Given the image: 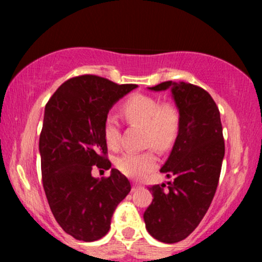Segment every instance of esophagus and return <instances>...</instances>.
<instances>
[{"label":"esophagus","instance_id":"obj_1","mask_svg":"<svg viewBox=\"0 0 262 262\" xmlns=\"http://www.w3.org/2000/svg\"><path fill=\"white\" fill-rule=\"evenodd\" d=\"M140 187H141L140 185H137V183H133V188H132V189H133V191H137V189L140 188Z\"/></svg>","mask_w":262,"mask_h":262}]
</instances>
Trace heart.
<instances>
[{
  "mask_svg": "<svg viewBox=\"0 0 262 262\" xmlns=\"http://www.w3.org/2000/svg\"><path fill=\"white\" fill-rule=\"evenodd\" d=\"M123 114L130 123L145 128L146 145L159 150H167L175 141L180 128V114L171 104H161L156 98L148 95L129 97L123 104ZM103 137L111 149H117L121 141L119 122L112 114L103 123ZM118 170L130 179H141L158 166L154 151H127L116 160Z\"/></svg>",
  "mask_w": 262,
  "mask_h": 262,
  "instance_id": "b5f03b06",
  "label": "heart"
}]
</instances>
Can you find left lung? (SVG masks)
Masks as SVG:
<instances>
[{
    "label": "left lung",
    "mask_w": 262,
    "mask_h": 262,
    "mask_svg": "<svg viewBox=\"0 0 262 262\" xmlns=\"http://www.w3.org/2000/svg\"><path fill=\"white\" fill-rule=\"evenodd\" d=\"M148 89L170 90L180 114L175 144L160 170L175 179L149 187L154 200L144 212L150 235L173 244L196 229L212 203L225 151L223 128L217 104L201 87L166 81Z\"/></svg>",
    "instance_id": "obj_1"
}]
</instances>
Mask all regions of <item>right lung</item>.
<instances>
[{
  "mask_svg": "<svg viewBox=\"0 0 262 262\" xmlns=\"http://www.w3.org/2000/svg\"><path fill=\"white\" fill-rule=\"evenodd\" d=\"M137 87L82 75L62 83L45 106L39 138L45 196L60 227L77 240L106 235L113 212L130 192V182L118 170L101 180L91 171L93 165L111 169L104 119Z\"/></svg>",
  "mask_w": 262,
  "mask_h": 262,
  "instance_id": "obj_1",
  "label": "right lung"
}]
</instances>
